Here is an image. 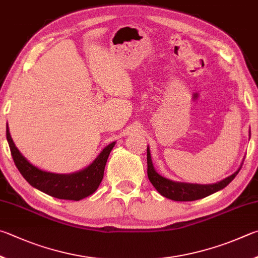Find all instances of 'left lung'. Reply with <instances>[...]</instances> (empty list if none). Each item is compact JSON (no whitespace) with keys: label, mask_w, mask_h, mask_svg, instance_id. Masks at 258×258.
Instances as JSON below:
<instances>
[{"label":"left lung","mask_w":258,"mask_h":258,"mask_svg":"<svg viewBox=\"0 0 258 258\" xmlns=\"http://www.w3.org/2000/svg\"><path fill=\"white\" fill-rule=\"evenodd\" d=\"M241 169V166H240ZM239 169L237 172H234L232 175H230L227 179L222 180L218 183L214 184H192V183H183V182H174L172 180H169L164 177H162L154 170L152 160L151 153L147 147V175L153 186L159 191L162 196H164L169 200L175 202H191L197 201L201 198H204L209 195H212L216 191L221 190L224 187L236 178V175L239 173Z\"/></svg>","instance_id":"1"}]
</instances>
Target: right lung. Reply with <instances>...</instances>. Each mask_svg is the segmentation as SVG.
<instances>
[{
    "label": "right lung",
    "instance_id": "add662e5",
    "mask_svg": "<svg viewBox=\"0 0 258 258\" xmlns=\"http://www.w3.org/2000/svg\"><path fill=\"white\" fill-rule=\"evenodd\" d=\"M7 139L13 162L27 182L49 196L68 201H80L95 192L103 179L108 155L115 145V143L107 145L97 156V159L83 171L72 174H56L45 172L30 164L18 151L9 133L8 125Z\"/></svg>",
    "mask_w": 258,
    "mask_h": 258
}]
</instances>
